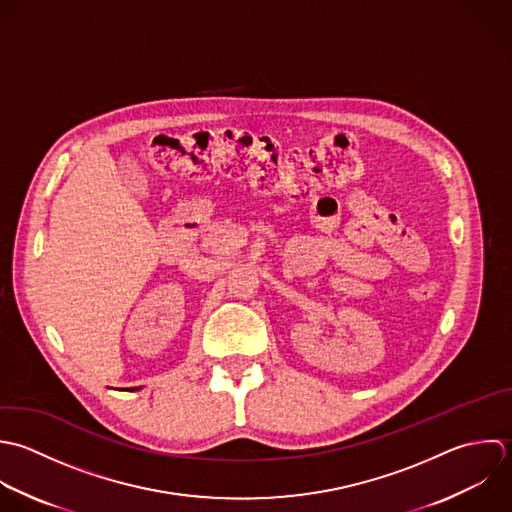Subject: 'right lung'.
I'll return each instance as SVG.
<instances>
[{
	"label": "right lung",
	"mask_w": 512,
	"mask_h": 512,
	"mask_svg": "<svg viewBox=\"0 0 512 512\" xmlns=\"http://www.w3.org/2000/svg\"><path fill=\"white\" fill-rule=\"evenodd\" d=\"M141 387H129V389H119V391H139Z\"/></svg>",
	"instance_id": "add662e5"
}]
</instances>
